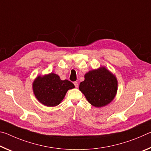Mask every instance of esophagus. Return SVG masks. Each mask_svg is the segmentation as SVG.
Wrapping results in <instances>:
<instances>
[{
  "mask_svg": "<svg viewBox=\"0 0 151 151\" xmlns=\"http://www.w3.org/2000/svg\"><path fill=\"white\" fill-rule=\"evenodd\" d=\"M74 85H75V87H76V88H77V87H78V82H76V81H75V82H74Z\"/></svg>",
  "mask_w": 151,
  "mask_h": 151,
  "instance_id": "1",
  "label": "esophagus"
}]
</instances>
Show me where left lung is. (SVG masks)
Returning <instances> with one entry per match:
<instances>
[{"mask_svg":"<svg viewBox=\"0 0 151 151\" xmlns=\"http://www.w3.org/2000/svg\"><path fill=\"white\" fill-rule=\"evenodd\" d=\"M117 81L114 75L104 67L89 71L85 75L79 89L89 103L96 107L111 103L117 91Z\"/></svg>","mask_w":151,"mask_h":151,"instance_id":"obj_1","label":"left lung"}]
</instances>
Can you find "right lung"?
Instances as JSON below:
<instances>
[{
	"label": "right lung",
	"mask_w": 151,
	"mask_h": 151,
	"mask_svg": "<svg viewBox=\"0 0 151 151\" xmlns=\"http://www.w3.org/2000/svg\"><path fill=\"white\" fill-rule=\"evenodd\" d=\"M32 86L36 98L47 106L59 104L68 90L75 88V85L70 81L60 80L59 76L54 73L38 76Z\"/></svg>",
	"instance_id": "add662e5"
}]
</instances>
